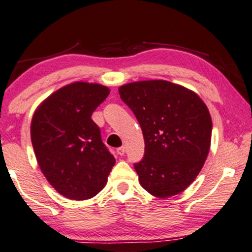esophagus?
<instances>
[{"mask_svg":"<svg viewBox=\"0 0 252 252\" xmlns=\"http://www.w3.org/2000/svg\"><path fill=\"white\" fill-rule=\"evenodd\" d=\"M117 153H118V155H120V156H123L124 154H125V147H119L118 149H117Z\"/></svg>","mask_w":252,"mask_h":252,"instance_id":"esophagus-1","label":"esophagus"}]
</instances>
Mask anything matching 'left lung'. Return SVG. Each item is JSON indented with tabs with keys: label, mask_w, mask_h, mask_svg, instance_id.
<instances>
[{
	"label": "left lung",
	"mask_w": 252,
	"mask_h": 252,
	"mask_svg": "<svg viewBox=\"0 0 252 252\" xmlns=\"http://www.w3.org/2000/svg\"><path fill=\"white\" fill-rule=\"evenodd\" d=\"M118 90L145 139V158L134 165L140 184L156 198L179 194L197 178L210 153L212 118L204 100L164 80L138 81Z\"/></svg>",
	"instance_id": "8db88e82"
}]
</instances>
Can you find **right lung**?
I'll return each mask as SVG.
<instances>
[{"instance_id": "1", "label": "right lung", "mask_w": 252, "mask_h": 252, "mask_svg": "<svg viewBox=\"0 0 252 252\" xmlns=\"http://www.w3.org/2000/svg\"><path fill=\"white\" fill-rule=\"evenodd\" d=\"M110 89L83 81L69 83L45 98L31 120V141L42 175L58 193L87 200L107 183L116 159L91 119Z\"/></svg>"}]
</instances>
